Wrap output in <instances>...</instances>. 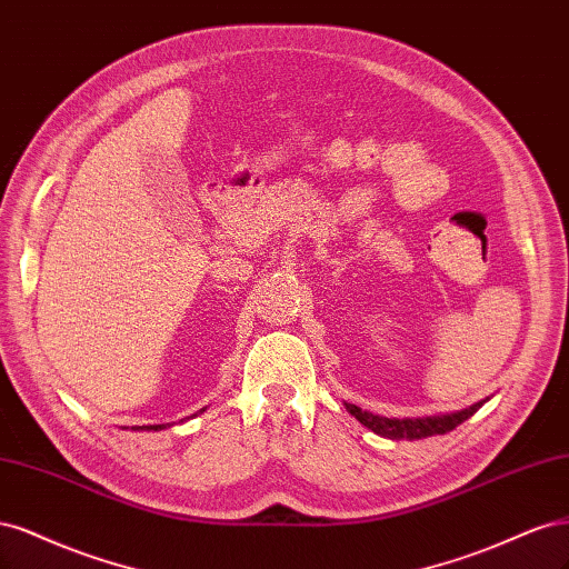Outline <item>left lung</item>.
<instances>
[{"instance_id":"1","label":"left lung","mask_w":569,"mask_h":569,"mask_svg":"<svg viewBox=\"0 0 569 569\" xmlns=\"http://www.w3.org/2000/svg\"><path fill=\"white\" fill-rule=\"evenodd\" d=\"M487 399L478 401L468 409L453 411V413H445V416H426V418H385V416H376L371 411H361L355 405H345V409L350 411L363 428L373 430L380 437L388 439H423V437H432V435H445L449 430H453L456 426H461L463 420H468L475 411H478Z\"/></svg>"}]
</instances>
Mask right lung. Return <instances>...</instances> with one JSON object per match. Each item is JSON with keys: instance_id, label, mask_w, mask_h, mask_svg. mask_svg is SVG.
<instances>
[{"instance_id": "obj_1", "label": "right lung", "mask_w": 569, "mask_h": 569, "mask_svg": "<svg viewBox=\"0 0 569 569\" xmlns=\"http://www.w3.org/2000/svg\"><path fill=\"white\" fill-rule=\"evenodd\" d=\"M200 411H206V409H200ZM164 428H170V423H164V426H134L132 430H164Z\"/></svg>"}]
</instances>
